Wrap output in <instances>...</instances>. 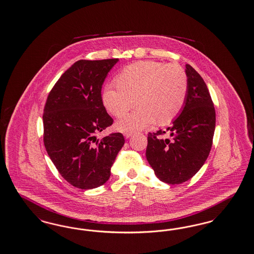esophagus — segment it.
<instances>
[{"label": "esophagus", "instance_id": "34e87169", "mask_svg": "<svg viewBox=\"0 0 254 254\" xmlns=\"http://www.w3.org/2000/svg\"><path fill=\"white\" fill-rule=\"evenodd\" d=\"M132 133H125V137L126 138H129V137H131Z\"/></svg>", "mask_w": 254, "mask_h": 254}]
</instances>
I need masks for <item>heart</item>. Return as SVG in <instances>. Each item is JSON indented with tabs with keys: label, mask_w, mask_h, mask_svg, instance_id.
I'll return each mask as SVG.
<instances>
[{
	"label": "heart",
	"mask_w": 254,
	"mask_h": 254,
	"mask_svg": "<svg viewBox=\"0 0 254 254\" xmlns=\"http://www.w3.org/2000/svg\"><path fill=\"white\" fill-rule=\"evenodd\" d=\"M118 85L105 86L102 100L115 117L127 112L134 100L138 109L117 122L126 133L139 131L156 121L167 125L182 112L188 92L186 71L178 63L164 64L154 61L136 62L117 76Z\"/></svg>",
	"instance_id": "heart-1"
}]
</instances>
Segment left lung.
<instances>
[{
    "instance_id": "8db88e82",
    "label": "left lung",
    "mask_w": 254,
    "mask_h": 254,
    "mask_svg": "<svg viewBox=\"0 0 254 254\" xmlns=\"http://www.w3.org/2000/svg\"><path fill=\"white\" fill-rule=\"evenodd\" d=\"M188 92L181 114L165 130L147 135L146 160L163 183L180 184L193 177L206 162L213 144L215 111L206 83L185 65ZM167 131L172 140L161 138Z\"/></svg>"
}]
</instances>
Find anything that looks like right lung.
<instances>
[{"label": "right lung", "instance_id": "obj_1", "mask_svg": "<svg viewBox=\"0 0 254 254\" xmlns=\"http://www.w3.org/2000/svg\"><path fill=\"white\" fill-rule=\"evenodd\" d=\"M117 62L76 61L55 84L43 110L46 151L63 179L83 190L107 183L125 143L119 132L96 137L113 123L103 105L101 90Z\"/></svg>", "mask_w": 254, "mask_h": 254}]
</instances>
